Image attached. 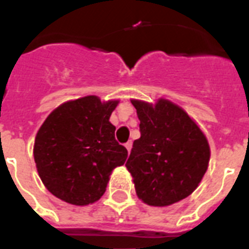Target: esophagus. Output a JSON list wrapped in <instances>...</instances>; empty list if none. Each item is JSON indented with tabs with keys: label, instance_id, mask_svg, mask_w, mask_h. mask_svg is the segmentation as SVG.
<instances>
[{
	"label": "esophagus",
	"instance_id": "34e87169",
	"mask_svg": "<svg viewBox=\"0 0 249 249\" xmlns=\"http://www.w3.org/2000/svg\"><path fill=\"white\" fill-rule=\"evenodd\" d=\"M125 147H126L128 152H130V150H132V142H126V143H125Z\"/></svg>",
	"mask_w": 249,
	"mask_h": 249
}]
</instances>
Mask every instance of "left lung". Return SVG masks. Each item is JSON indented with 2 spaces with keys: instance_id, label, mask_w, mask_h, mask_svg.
Wrapping results in <instances>:
<instances>
[{
  "instance_id": "8db88e82",
  "label": "left lung",
  "mask_w": 249,
  "mask_h": 249,
  "mask_svg": "<svg viewBox=\"0 0 249 249\" xmlns=\"http://www.w3.org/2000/svg\"><path fill=\"white\" fill-rule=\"evenodd\" d=\"M140 119L141 137L125 166L136 193L148 205L165 207L185 199L207 172V138L187 113L165 99L155 106L132 101Z\"/></svg>"
}]
</instances>
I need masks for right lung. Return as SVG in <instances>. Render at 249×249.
<instances>
[{"label":"right lung","mask_w":249,"mask_h":249,"mask_svg":"<svg viewBox=\"0 0 249 249\" xmlns=\"http://www.w3.org/2000/svg\"><path fill=\"white\" fill-rule=\"evenodd\" d=\"M116 106L117 101L102 103L89 95L60 105L41 125L33 155L41 181L54 196L88 205L105 194L111 172L128 158L109 123Z\"/></svg>","instance_id":"obj_1"}]
</instances>
